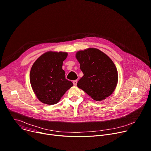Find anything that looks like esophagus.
Wrapping results in <instances>:
<instances>
[{
	"instance_id": "esophagus-1",
	"label": "esophagus",
	"mask_w": 151,
	"mask_h": 151,
	"mask_svg": "<svg viewBox=\"0 0 151 151\" xmlns=\"http://www.w3.org/2000/svg\"><path fill=\"white\" fill-rule=\"evenodd\" d=\"M73 84H74V86L77 85V80H74L73 82Z\"/></svg>"
}]
</instances>
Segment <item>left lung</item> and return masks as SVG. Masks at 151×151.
<instances>
[{
  "instance_id": "obj_1",
  "label": "left lung",
  "mask_w": 151,
  "mask_h": 151,
  "mask_svg": "<svg viewBox=\"0 0 151 151\" xmlns=\"http://www.w3.org/2000/svg\"><path fill=\"white\" fill-rule=\"evenodd\" d=\"M76 57L83 73L77 84L78 88L96 101L111 96L118 83V72L110 58L93 48L78 51Z\"/></svg>"
}]
</instances>
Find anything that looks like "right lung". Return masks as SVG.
Here are the masks:
<instances>
[{
  "mask_svg": "<svg viewBox=\"0 0 151 151\" xmlns=\"http://www.w3.org/2000/svg\"><path fill=\"white\" fill-rule=\"evenodd\" d=\"M66 52L48 51L43 54L31 67L29 80L37 98L46 105L57 103L73 83L65 78L62 69Z\"/></svg>",
  "mask_w": 151,
  "mask_h": 151,
  "instance_id": "add662e5",
  "label": "right lung"
}]
</instances>
